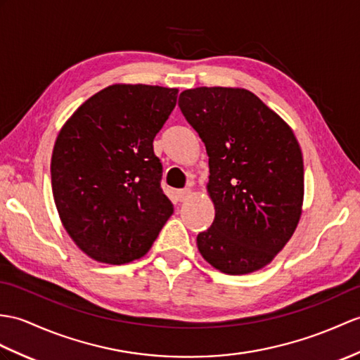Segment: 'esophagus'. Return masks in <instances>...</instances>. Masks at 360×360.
Segmentation results:
<instances>
[{
  "label": "esophagus",
  "mask_w": 360,
  "mask_h": 360,
  "mask_svg": "<svg viewBox=\"0 0 360 360\" xmlns=\"http://www.w3.org/2000/svg\"><path fill=\"white\" fill-rule=\"evenodd\" d=\"M190 196H191V190H190V188H184V190H179V191H178L179 200H186V199H188Z\"/></svg>",
  "instance_id": "esophagus-1"
}]
</instances>
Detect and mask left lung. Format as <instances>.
<instances>
[{
    "mask_svg": "<svg viewBox=\"0 0 360 360\" xmlns=\"http://www.w3.org/2000/svg\"><path fill=\"white\" fill-rule=\"evenodd\" d=\"M179 107L205 144L214 205L200 256L227 274L264 269L285 247L304 204L302 150L290 125L250 90L196 87Z\"/></svg>",
    "mask_w": 360,
    "mask_h": 360,
    "instance_id": "8db88e82",
    "label": "left lung"
}]
</instances>
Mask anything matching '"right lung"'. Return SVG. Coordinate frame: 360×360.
I'll return each mask as SVG.
<instances>
[{"label":"right lung","mask_w":360,"mask_h":360,"mask_svg":"<svg viewBox=\"0 0 360 360\" xmlns=\"http://www.w3.org/2000/svg\"><path fill=\"white\" fill-rule=\"evenodd\" d=\"M178 89L113 84L64 122L50 174L63 227L81 252L121 265L144 256L173 213L153 139Z\"/></svg>","instance_id":"add662e5"}]
</instances>
